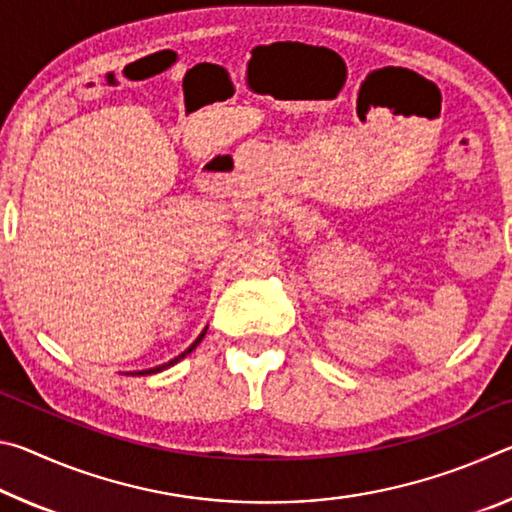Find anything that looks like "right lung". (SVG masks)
Listing matches in <instances>:
<instances>
[{
  "label": "right lung",
  "instance_id": "obj_1",
  "mask_svg": "<svg viewBox=\"0 0 512 512\" xmlns=\"http://www.w3.org/2000/svg\"><path fill=\"white\" fill-rule=\"evenodd\" d=\"M203 336H205V332H203L201 336H198V339H196V341H194L192 345H189V348H187V350H185L183 354H178V357H176V359H171L169 363H164V366H158V368H151V370H142V372H137V375H151V372H160V370H164V368H169V366H173V363H176V361H180V359H185V357H187V354H189V352H192V350L196 348V345L203 341Z\"/></svg>",
  "mask_w": 512,
  "mask_h": 512
}]
</instances>
